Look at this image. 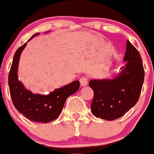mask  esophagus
Returning <instances> with one entry per match:
<instances>
[{
	"label": "esophagus",
	"mask_w": 154,
	"mask_h": 154,
	"mask_svg": "<svg viewBox=\"0 0 154 154\" xmlns=\"http://www.w3.org/2000/svg\"><path fill=\"white\" fill-rule=\"evenodd\" d=\"M88 83V79H87L86 77H82V79H80L81 86H82V87L87 86Z\"/></svg>",
	"instance_id": "esophagus-1"
}]
</instances>
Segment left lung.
<instances>
[{
  "label": "left lung",
  "mask_w": 154,
  "mask_h": 154,
  "mask_svg": "<svg viewBox=\"0 0 154 154\" xmlns=\"http://www.w3.org/2000/svg\"><path fill=\"white\" fill-rule=\"evenodd\" d=\"M121 72L111 79H93L89 86L94 96L92 113L98 118L112 121L124 116L139 100L145 78L142 58L129 41L127 42Z\"/></svg>",
  "instance_id": "obj_1"
}]
</instances>
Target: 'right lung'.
Segmentation results:
<instances>
[{
	"instance_id": "obj_1",
	"label": "right lung",
	"mask_w": 154,
	"mask_h": 154,
	"mask_svg": "<svg viewBox=\"0 0 154 154\" xmlns=\"http://www.w3.org/2000/svg\"><path fill=\"white\" fill-rule=\"evenodd\" d=\"M38 34L33 35L29 40ZM26 45V43H25L19 47L14 55L8 79L11 98L17 110L28 119L35 122H50L58 118L66 99L79 90L80 83L79 81H74L48 95L34 94L26 90L23 84L19 82L18 77L19 59Z\"/></svg>"
}]
</instances>
